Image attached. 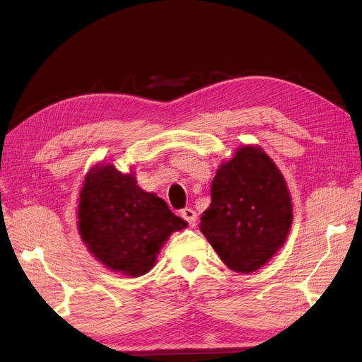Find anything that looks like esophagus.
<instances>
[{
	"instance_id": "esophagus-1",
	"label": "esophagus",
	"mask_w": 362,
	"mask_h": 362,
	"mask_svg": "<svg viewBox=\"0 0 362 362\" xmlns=\"http://www.w3.org/2000/svg\"><path fill=\"white\" fill-rule=\"evenodd\" d=\"M180 216H182L183 219H185L191 227H194V226H196L197 214H196V211H194L193 209H183V210L180 211Z\"/></svg>"
}]
</instances>
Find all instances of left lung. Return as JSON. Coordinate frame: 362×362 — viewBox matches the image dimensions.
<instances>
[{
	"instance_id": "obj_1",
	"label": "left lung",
	"mask_w": 362,
	"mask_h": 362,
	"mask_svg": "<svg viewBox=\"0 0 362 362\" xmlns=\"http://www.w3.org/2000/svg\"><path fill=\"white\" fill-rule=\"evenodd\" d=\"M291 224L286 182L259 146L240 148L219 166L201 232L232 271L263 267L286 241Z\"/></svg>"
}]
</instances>
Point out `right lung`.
<instances>
[{"mask_svg":"<svg viewBox=\"0 0 362 362\" xmlns=\"http://www.w3.org/2000/svg\"><path fill=\"white\" fill-rule=\"evenodd\" d=\"M79 233L88 250L115 272H149L173 232L188 224L163 199L146 193L134 174L110 163L91 168L79 197Z\"/></svg>","mask_w":362,"mask_h":362,"instance_id":"add662e5","label":"right lung"}]
</instances>
